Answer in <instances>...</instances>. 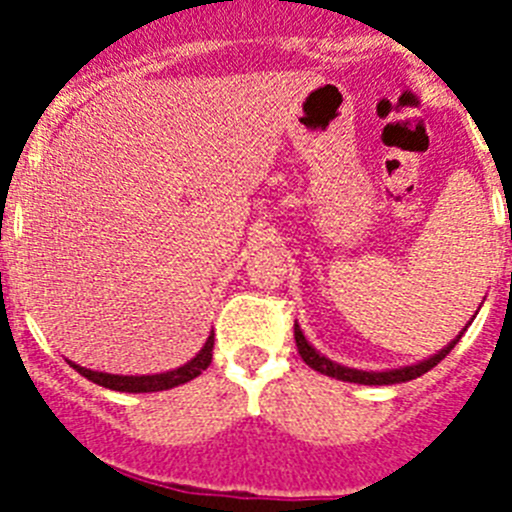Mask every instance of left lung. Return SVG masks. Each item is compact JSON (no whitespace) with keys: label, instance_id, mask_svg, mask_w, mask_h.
<instances>
[{"label":"left lung","instance_id":"obj_1","mask_svg":"<svg viewBox=\"0 0 512 512\" xmlns=\"http://www.w3.org/2000/svg\"><path fill=\"white\" fill-rule=\"evenodd\" d=\"M464 330H467V328H464ZM464 330H461L459 336H456L454 341L449 343V346H443L438 354L428 356V359L418 361V364L397 366V369H384V372H366V369H351V366H343V364H338V361H330L328 356L320 354L318 348L307 341L305 333H302V328L297 323H295V341H297V351H300L302 361H305L307 366H312L315 372L325 374V377L341 379V382H354V384H400V382H410V379L423 377L425 372H431L438 361L449 356L451 348H454L456 343H459V338L464 336Z\"/></svg>","mask_w":512,"mask_h":512}]
</instances>
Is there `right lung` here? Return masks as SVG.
Segmentation results:
<instances>
[{"label": "right lung", "instance_id": "right-lung-1", "mask_svg": "<svg viewBox=\"0 0 512 512\" xmlns=\"http://www.w3.org/2000/svg\"><path fill=\"white\" fill-rule=\"evenodd\" d=\"M212 346H215V333H210L205 341V346L200 348V354L189 359L187 364L176 366V369H169V372L161 374H107V372H92L87 366H79L74 361H69L81 377H87L89 382L99 384V387H107V390L115 392H161L171 390V387H179V384L189 382V379L200 377L212 361Z\"/></svg>", "mask_w": 512, "mask_h": 512}]
</instances>
